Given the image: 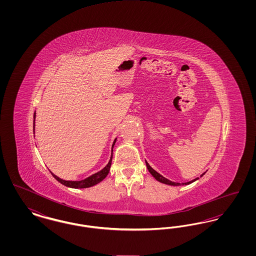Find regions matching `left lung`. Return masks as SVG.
Returning <instances> with one entry per match:
<instances>
[{"instance_id":"obj_1","label":"left lung","mask_w":256,"mask_h":256,"mask_svg":"<svg viewBox=\"0 0 256 256\" xmlns=\"http://www.w3.org/2000/svg\"><path fill=\"white\" fill-rule=\"evenodd\" d=\"M146 168H148V172L152 174V176L156 180H158L159 182L165 183V184H168V185H174V186H178V185H182L180 183L178 182H170L169 180H167V178H165L164 176H162L160 174H158L156 170H154L150 165H148V163L146 161ZM204 174V172L200 176H202ZM196 180H198V178H196L195 180H191V182H185L182 183L183 185H187V184H190V183L194 182H196Z\"/></svg>"}]
</instances>
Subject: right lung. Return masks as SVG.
<instances>
[{"mask_svg": "<svg viewBox=\"0 0 256 256\" xmlns=\"http://www.w3.org/2000/svg\"><path fill=\"white\" fill-rule=\"evenodd\" d=\"M34 118H36V113H34ZM115 142H116V139L114 140V142H113V145H112V148H113V146L115 145ZM111 161H112V154H111V158H110V162H108V164L102 169V170H100V172H98L96 174H92L91 176H89V178H87L86 180H80V182H69V180H61L60 178L58 176H56V174H54L52 172V176L58 182H60L61 184H63V185H65V186H67V187H70V188H88V187H91V186H94V185H96L98 182H102L106 178V176L108 174V172H110V166H111Z\"/></svg>", "mask_w": 256, "mask_h": 256, "instance_id": "obj_1", "label": "right lung"}]
</instances>
